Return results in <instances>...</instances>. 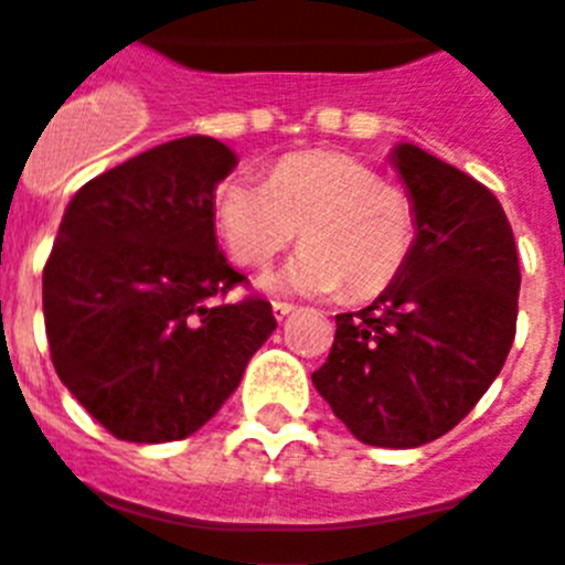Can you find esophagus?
Segmentation results:
<instances>
[{"instance_id": "obj_1", "label": "esophagus", "mask_w": 565, "mask_h": 565, "mask_svg": "<svg viewBox=\"0 0 565 565\" xmlns=\"http://www.w3.org/2000/svg\"><path fill=\"white\" fill-rule=\"evenodd\" d=\"M292 310H296V305H290V301H273V313L278 322H281L284 317H290Z\"/></svg>"}]
</instances>
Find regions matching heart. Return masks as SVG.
Wrapping results in <instances>:
<instances>
[{
    "label": "heart",
    "instance_id": "b5f03b06",
    "mask_svg": "<svg viewBox=\"0 0 565 565\" xmlns=\"http://www.w3.org/2000/svg\"><path fill=\"white\" fill-rule=\"evenodd\" d=\"M213 220L243 266L273 264L301 228L299 255L264 278L273 292L343 290L352 301L375 299L398 281L416 243L413 195L331 149L284 154L266 181L222 179Z\"/></svg>",
    "mask_w": 565,
    "mask_h": 565
}]
</instances>
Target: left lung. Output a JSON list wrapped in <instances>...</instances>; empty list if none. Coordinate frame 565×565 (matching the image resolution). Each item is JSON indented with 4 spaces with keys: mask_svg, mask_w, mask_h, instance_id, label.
Here are the masks:
<instances>
[{
    "mask_svg": "<svg viewBox=\"0 0 565 565\" xmlns=\"http://www.w3.org/2000/svg\"><path fill=\"white\" fill-rule=\"evenodd\" d=\"M393 163L416 204L404 273L370 308L337 317L313 386L366 446L443 437L499 377L516 337L519 255L490 190L413 143Z\"/></svg>",
    "mask_w": 565,
    "mask_h": 565,
    "instance_id": "obj_1",
    "label": "left lung"
}]
</instances>
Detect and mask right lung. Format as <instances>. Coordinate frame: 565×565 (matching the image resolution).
<instances>
[{"mask_svg": "<svg viewBox=\"0 0 565 565\" xmlns=\"http://www.w3.org/2000/svg\"><path fill=\"white\" fill-rule=\"evenodd\" d=\"M237 158L181 137L90 179L66 204L43 266V319L57 377L128 443L202 428L275 331L273 305L216 246L213 193Z\"/></svg>", "mask_w": 565, "mask_h": 565, "instance_id": "obj_1", "label": "right lung"}]
</instances>
